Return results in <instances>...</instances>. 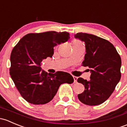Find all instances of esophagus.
Instances as JSON below:
<instances>
[{
  "mask_svg": "<svg viewBox=\"0 0 127 127\" xmlns=\"http://www.w3.org/2000/svg\"><path fill=\"white\" fill-rule=\"evenodd\" d=\"M73 79H74V83H76L77 79H78V78H77L76 76H73Z\"/></svg>",
  "mask_w": 127,
  "mask_h": 127,
  "instance_id": "esophagus-1",
  "label": "esophagus"
}]
</instances>
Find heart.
<instances>
[{
    "label": "heart",
    "mask_w": 127,
    "mask_h": 127,
    "mask_svg": "<svg viewBox=\"0 0 127 127\" xmlns=\"http://www.w3.org/2000/svg\"><path fill=\"white\" fill-rule=\"evenodd\" d=\"M73 44H81V43L78 40H74L73 41Z\"/></svg>",
    "instance_id": "1"
}]
</instances>
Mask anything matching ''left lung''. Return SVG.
<instances>
[{"label":"left lung","instance_id":"left-lung-1","mask_svg":"<svg viewBox=\"0 0 127 127\" xmlns=\"http://www.w3.org/2000/svg\"><path fill=\"white\" fill-rule=\"evenodd\" d=\"M74 37L85 42L86 53L82 65L89 66L91 72L89 81L77 79L85 87L78 99L87 105H98L108 99L121 79V58L113 44L105 39L82 32Z\"/></svg>","mask_w":127,"mask_h":127}]
</instances>
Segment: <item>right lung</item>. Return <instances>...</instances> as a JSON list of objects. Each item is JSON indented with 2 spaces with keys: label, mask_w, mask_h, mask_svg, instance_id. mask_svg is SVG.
Instances as JSON below:
<instances>
[{
  "label": "right lung",
  "mask_w": 127,
  "mask_h": 127,
  "mask_svg": "<svg viewBox=\"0 0 127 127\" xmlns=\"http://www.w3.org/2000/svg\"><path fill=\"white\" fill-rule=\"evenodd\" d=\"M70 34L55 31L31 33L23 36L10 56V74L21 95L27 102L44 104L53 100L62 84H71L72 76L64 71L48 73L40 67L52 57L54 47L67 41Z\"/></svg>",
  "instance_id": "obj_1"
}]
</instances>
